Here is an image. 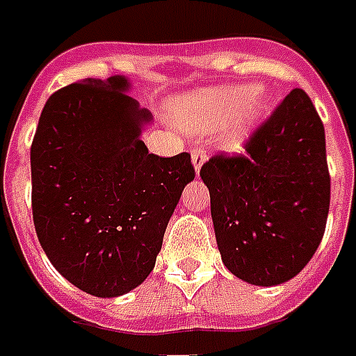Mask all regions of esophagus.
I'll use <instances>...</instances> for the list:
<instances>
[{"label": "esophagus", "mask_w": 356, "mask_h": 356, "mask_svg": "<svg viewBox=\"0 0 356 356\" xmlns=\"http://www.w3.org/2000/svg\"><path fill=\"white\" fill-rule=\"evenodd\" d=\"M191 159H193V165H195V170L199 172L200 167H202V163L208 159V152L207 148H202V146H197L193 149V154H191Z\"/></svg>", "instance_id": "34e87169"}]
</instances>
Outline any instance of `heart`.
I'll return each instance as SVG.
<instances>
[{"mask_svg":"<svg viewBox=\"0 0 356 356\" xmlns=\"http://www.w3.org/2000/svg\"><path fill=\"white\" fill-rule=\"evenodd\" d=\"M266 106V97L253 86H221L180 101L176 106V120L189 131H213L236 118L229 143L240 146Z\"/></svg>","mask_w":356,"mask_h":356,"instance_id":"obj_1","label":"heart"}]
</instances>
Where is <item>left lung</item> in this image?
<instances>
[{
  "mask_svg": "<svg viewBox=\"0 0 356 356\" xmlns=\"http://www.w3.org/2000/svg\"><path fill=\"white\" fill-rule=\"evenodd\" d=\"M244 149L200 167L216 240L234 276L280 285L314 257L330 207L325 127L308 93L295 88L285 95Z\"/></svg>",
  "mask_w": 356,
  "mask_h": 356,
  "instance_id": "obj_1",
  "label": "left lung"
}]
</instances>
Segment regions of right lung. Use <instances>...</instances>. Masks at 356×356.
<instances>
[{
	"label": "right lung",
	"mask_w": 356,
	"mask_h": 356,
	"mask_svg": "<svg viewBox=\"0 0 356 356\" xmlns=\"http://www.w3.org/2000/svg\"><path fill=\"white\" fill-rule=\"evenodd\" d=\"M124 76L84 80L48 97L31 143L37 238L61 276L93 296L135 289L154 270L191 156L149 154V112Z\"/></svg>",
	"instance_id": "right-lung-1"
}]
</instances>
